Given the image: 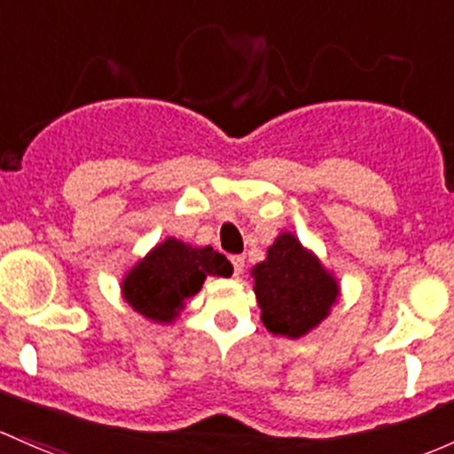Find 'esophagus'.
<instances>
[{"instance_id": "34e87169", "label": "esophagus", "mask_w": 454, "mask_h": 454, "mask_svg": "<svg viewBox=\"0 0 454 454\" xmlns=\"http://www.w3.org/2000/svg\"><path fill=\"white\" fill-rule=\"evenodd\" d=\"M232 267H235V276H241L243 274V267H246V261H243V256H232Z\"/></svg>"}]
</instances>
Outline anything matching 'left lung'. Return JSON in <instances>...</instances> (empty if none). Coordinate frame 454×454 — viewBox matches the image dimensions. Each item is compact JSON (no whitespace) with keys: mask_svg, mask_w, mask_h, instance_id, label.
Listing matches in <instances>:
<instances>
[{"mask_svg":"<svg viewBox=\"0 0 454 454\" xmlns=\"http://www.w3.org/2000/svg\"><path fill=\"white\" fill-rule=\"evenodd\" d=\"M261 322L271 335L300 340L331 315L341 295L337 276L291 232H280L265 261L250 270Z\"/></svg>","mask_w":454,"mask_h":454,"instance_id":"1","label":"left lung"}]
</instances>
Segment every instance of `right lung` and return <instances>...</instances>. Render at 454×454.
Returning a JSON list of instances; mask_svg holds the SVG:
<instances>
[{
	"label": "right lung",
	"instance_id": "add662e5",
	"mask_svg": "<svg viewBox=\"0 0 454 454\" xmlns=\"http://www.w3.org/2000/svg\"><path fill=\"white\" fill-rule=\"evenodd\" d=\"M232 274L231 261L211 246H191L176 237L156 243L121 278V295L154 324H174L207 276Z\"/></svg>",
	"mask_w": 454,
	"mask_h": 454
}]
</instances>
